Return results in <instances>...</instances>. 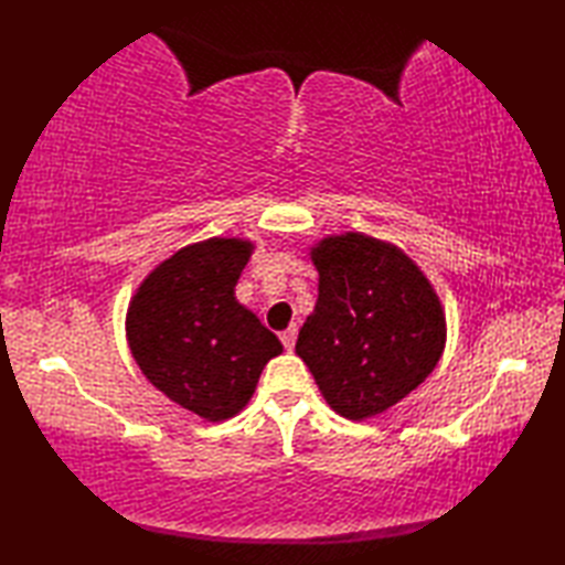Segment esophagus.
I'll use <instances>...</instances> for the list:
<instances>
[{
    "instance_id": "obj_1",
    "label": "esophagus",
    "mask_w": 565,
    "mask_h": 565,
    "mask_svg": "<svg viewBox=\"0 0 565 565\" xmlns=\"http://www.w3.org/2000/svg\"><path fill=\"white\" fill-rule=\"evenodd\" d=\"M296 338H298V328H296V326H291L289 330L281 332V342H284V347H286V350H289V352L294 350Z\"/></svg>"
}]
</instances>
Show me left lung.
Returning a JSON list of instances; mask_svg holds the SVG:
<instances>
[{
	"mask_svg": "<svg viewBox=\"0 0 565 565\" xmlns=\"http://www.w3.org/2000/svg\"><path fill=\"white\" fill-rule=\"evenodd\" d=\"M310 259L318 301L298 332L296 354L334 413L381 415L441 359L447 318L439 296L401 247L364 233L322 237Z\"/></svg>",
	"mask_w": 565,
	"mask_h": 565,
	"instance_id": "left-lung-1",
	"label": "left lung"
}]
</instances>
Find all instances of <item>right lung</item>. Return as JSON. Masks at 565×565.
Returning <instances> with one entry per match:
<instances>
[{
	"mask_svg": "<svg viewBox=\"0 0 565 565\" xmlns=\"http://www.w3.org/2000/svg\"><path fill=\"white\" fill-rule=\"evenodd\" d=\"M252 249L239 237L186 245L160 262L128 303L126 338L142 374L209 423L243 411L262 369L284 352L279 338L235 298Z\"/></svg>",
	"mask_w": 565,
	"mask_h": 565,
	"instance_id": "right-lung-1",
	"label": "right lung"
}]
</instances>
